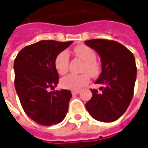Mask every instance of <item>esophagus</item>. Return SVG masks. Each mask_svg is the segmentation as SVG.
<instances>
[{
	"label": "esophagus",
	"mask_w": 148,
	"mask_h": 148,
	"mask_svg": "<svg viewBox=\"0 0 148 148\" xmlns=\"http://www.w3.org/2000/svg\"><path fill=\"white\" fill-rule=\"evenodd\" d=\"M71 93H72V95H77V94H79L80 93V90H72L71 91Z\"/></svg>",
	"instance_id": "34e87169"
}]
</instances>
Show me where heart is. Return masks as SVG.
<instances>
[{"label": "heart", "mask_w": 148, "mask_h": 148, "mask_svg": "<svg viewBox=\"0 0 148 148\" xmlns=\"http://www.w3.org/2000/svg\"><path fill=\"white\" fill-rule=\"evenodd\" d=\"M75 55L85 62L82 69V74H69L61 80L62 86L66 89L78 90L90 81V76L97 77L100 73V66L96 62L95 52L88 46L80 45L74 49ZM54 66L57 72L61 75H63L68 71L69 66V55L66 52H62L57 56Z\"/></svg>", "instance_id": "b5f03b06"}]
</instances>
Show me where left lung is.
<instances>
[{"label":"left lung","instance_id":"left-lung-1","mask_svg":"<svg viewBox=\"0 0 148 148\" xmlns=\"http://www.w3.org/2000/svg\"><path fill=\"white\" fill-rule=\"evenodd\" d=\"M85 43L101 58L102 73L95 83L103 85L100 92L90 90L92 98L86 108L96 120L111 123L124 114L132 102L137 74L135 57L114 41L92 39Z\"/></svg>","mask_w":148,"mask_h":148}]
</instances>
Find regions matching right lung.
Returning <instances> with one entry per match:
<instances>
[{
  "mask_svg": "<svg viewBox=\"0 0 148 148\" xmlns=\"http://www.w3.org/2000/svg\"><path fill=\"white\" fill-rule=\"evenodd\" d=\"M73 43L42 40L25 46L14 60V85L24 111L42 126H52L63 120L68 111L71 92H49L58 83L54 62L57 56Z\"/></svg>",
  "mask_w": 148,
  "mask_h": 148,
  "instance_id": "add662e5",
  "label": "right lung"
}]
</instances>
